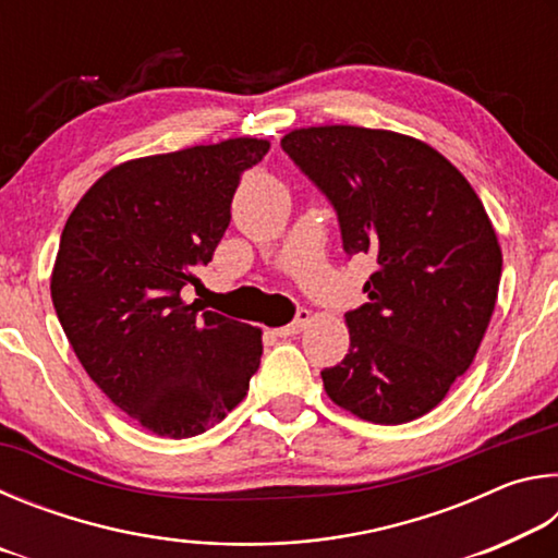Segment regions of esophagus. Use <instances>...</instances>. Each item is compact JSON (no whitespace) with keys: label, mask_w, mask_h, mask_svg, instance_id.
Here are the masks:
<instances>
[{"label":"esophagus","mask_w":558,"mask_h":558,"mask_svg":"<svg viewBox=\"0 0 558 558\" xmlns=\"http://www.w3.org/2000/svg\"><path fill=\"white\" fill-rule=\"evenodd\" d=\"M307 323H310V313H307V310H300L298 317L292 319L290 325H286V327H278V329H276V335H278V337H295V335H300V332H302V329L307 327Z\"/></svg>","instance_id":"34e87169"}]
</instances>
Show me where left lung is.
<instances>
[{
  "label": "left lung",
  "mask_w": 558,
  "mask_h": 558,
  "mask_svg": "<svg viewBox=\"0 0 558 558\" xmlns=\"http://www.w3.org/2000/svg\"><path fill=\"white\" fill-rule=\"evenodd\" d=\"M332 202L347 256L372 253L369 302L323 372L339 409L399 426L446 399L493 317L502 251L475 189L438 149L391 130L300 128L280 140Z\"/></svg>",
  "instance_id": "left-lung-1"
}]
</instances>
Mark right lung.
I'll return each instance as SVG.
<instances>
[{"mask_svg": "<svg viewBox=\"0 0 558 558\" xmlns=\"http://www.w3.org/2000/svg\"><path fill=\"white\" fill-rule=\"evenodd\" d=\"M270 149L233 137L112 167L75 204L51 300L75 356L140 426L192 438L235 409L258 372L260 329L182 300L231 221L241 174Z\"/></svg>", "mask_w": 558, "mask_h": 558, "instance_id": "add662e5", "label": "right lung"}]
</instances>
